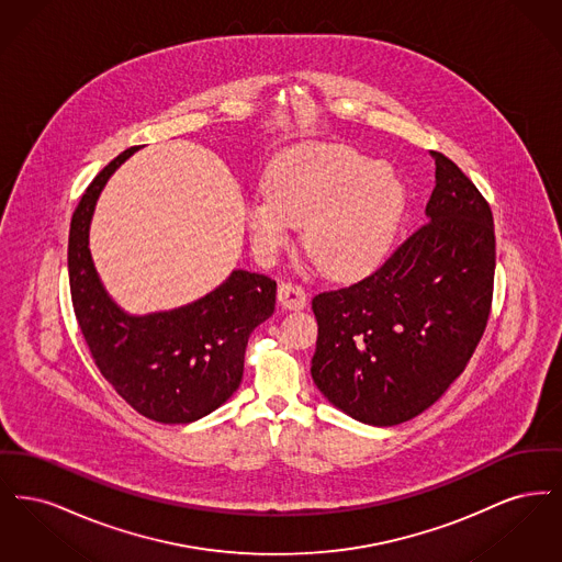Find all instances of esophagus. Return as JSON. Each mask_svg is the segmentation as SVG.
<instances>
[{"label": "esophagus", "mask_w": 562, "mask_h": 562, "mask_svg": "<svg viewBox=\"0 0 562 562\" xmlns=\"http://www.w3.org/2000/svg\"><path fill=\"white\" fill-rule=\"evenodd\" d=\"M278 301L284 310H303L307 305V293L294 282L278 284Z\"/></svg>", "instance_id": "esophagus-1"}]
</instances>
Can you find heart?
Here are the masks:
<instances>
[{
    "label": "heart",
    "instance_id": "obj_1",
    "mask_svg": "<svg viewBox=\"0 0 562 562\" xmlns=\"http://www.w3.org/2000/svg\"><path fill=\"white\" fill-rule=\"evenodd\" d=\"M406 204L401 175L351 147L299 149L269 168L266 193L244 214L261 255L280 250L303 223V246L322 271L358 278L381 261Z\"/></svg>",
    "mask_w": 562,
    "mask_h": 562
}]
</instances>
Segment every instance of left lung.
I'll return each mask as SVG.
<instances>
[{
  "mask_svg": "<svg viewBox=\"0 0 562 562\" xmlns=\"http://www.w3.org/2000/svg\"><path fill=\"white\" fill-rule=\"evenodd\" d=\"M431 158L426 223L371 276L312 301L314 383L349 417L379 428L417 417L447 392L491 314V206L454 161Z\"/></svg>",
  "mask_w": 562,
  "mask_h": 562,
  "instance_id": "left-lung-1",
  "label": "left lung"
}]
</instances>
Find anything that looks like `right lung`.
<instances>
[{
	"mask_svg": "<svg viewBox=\"0 0 562 562\" xmlns=\"http://www.w3.org/2000/svg\"><path fill=\"white\" fill-rule=\"evenodd\" d=\"M131 147L94 177L69 229V286L81 335L101 374L147 419L191 424L240 387L250 333L276 307V282L234 269L213 293L177 310L133 316L109 296L88 248L90 221Z\"/></svg>",
	"mask_w": 562,
	"mask_h": 562,
	"instance_id": "1",
	"label": "right lung"
}]
</instances>
